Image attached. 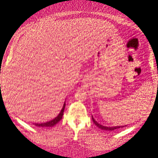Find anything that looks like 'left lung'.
I'll return each instance as SVG.
<instances>
[{
	"label": "left lung",
	"mask_w": 158,
	"mask_h": 158,
	"mask_svg": "<svg viewBox=\"0 0 158 158\" xmlns=\"http://www.w3.org/2000/svg\"><path fill=\"white\" fill-rule=\"evenodd\" d=\"M92 119H93V122L94 124L96 125L97 127H99V128H101L102 130H106V131H113V130H115V129H117V128H123V126H113V127H107V126H102V125H100L99 123H98L97 121L94 119V118L93 117H92Z\"/></svg>",
	"instance_id": "8db88e82"
}]
</instances>
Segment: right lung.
<instances>
[{
	"instance_id": "obj_1",
	"label": "right lung",
	"mask_w": 158,
	"mask_h": 158,
	"mask_svg": "<svg viewBox=\"0 0 158 158\" xmlns=\"http://www.w3.org/2000/svg\"><path fill=\"white\" fill-rule=\"evenodd\" d=\"M64 108H65V103L64 104V106H63V108L60 111V113H59V115L57 116V117H56V118H54L53 119H52V120L49 121V122H47V123H35V126H38V127H52L53 126H55L56 123H58L59 122V121L61 120V118H62V116H63V113H64Z\"/></svg>"
}]
</instances>
